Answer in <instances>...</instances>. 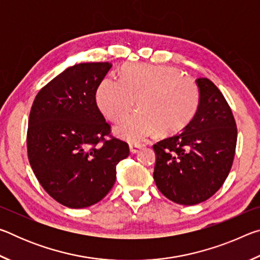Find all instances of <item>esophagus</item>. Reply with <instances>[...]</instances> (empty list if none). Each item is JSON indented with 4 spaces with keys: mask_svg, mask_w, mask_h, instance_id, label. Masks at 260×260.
Wrapping results in <instances>:
<instances>
[{
    "mask_svg": "<svg viewBox=\"0 0 260 260\" xmlns=\"http://www.w3.org/2000/svg\"><path fill=\"white\" fill-rule=\"evenodd\" d=\"M141 149L140 144H129V150L132 153H136L139 152V150Z\"/></svg>",
    "mask_w": 260,
    "mask_h": 260,
    "instance_id": "obj_1",
    "label": "esophagus"
}]
</instances>
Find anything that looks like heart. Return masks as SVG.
<instances>
[{
  "label": "heart",
  "instance_id": "heart-1",
  "mask_svg": "<svg viewBox=\"0 0 260 260\" xmlns=\"http://www.w3.org/2000/svg\"><path fill=\"white\" fill-rule=\"evenodd\" d=\"M132 114L116 132L132 143H140L158 129L172 134L189 124L199 109L200 90L191 78L166 65L129 64L120 79L105 77L96 91L101 111L111 121Z\"/></svg>",
  "mask_w": 260,
  "mask_h": 260
}]
</instances>
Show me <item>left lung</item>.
<instances>
[{"label":"left lung","mask_w":260,"mask_h":260,"mask_svg":"<svg viewBox=\"0 0 260 260\" xmlns=\"http://www.w3.org/2000/svg\"><path fill=\"white\" fill-rule=\"evenodd\" d=\"M199 109L182 132L153 144V179L174 203L195 205L209 200L230 174L237 128L221 91L206 78L196 80Z\"/></svg>","instance_id":"left-lung-1"}]
</instances>
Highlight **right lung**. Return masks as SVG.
I'll return each instance as SVG.
<instances>
[{"instance_id": "1", "label": "right lung", "mask_w": 260, "mask_h": 260, "mask_svg": "<svg viewBox=\"0 0 260 260\" xmlns=\"http://www.w3.org/2000/svg\"><path fill=\"white\" fill-rule=\"evenodd\" d=\"M111 63H81L39 91L30 109L27 153L35 177L58 203L71 209L96 204L116 182V166L128 144L110 135L96 90Z\"/></svg>"}]
</instances>
